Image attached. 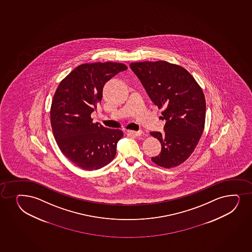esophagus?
Wrapping results in <instances>:
<instances>
[{
  "label": "esophagus",
  "mask_w": 252,
  "mask_h": 252,
  "mask_svg": "<svg viewBox=\"0 0 252 252\" xmlns=\"http://www.w3.org/2000/svg\"><path fill=\"white\" fill-rule=\"evenodd\" d=\"M127 133L128 135L131 136H140L143 132L142 131H133V130H127Z\"/></svg>",
  "instance_id": "1"
}]
</instances>
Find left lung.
Here are the masks:
<instances>
[{"label": "left lung", "instance_id": "1", "mask_svg": "<svg viewBox=\"0 0 252 252\" xmlns=\"http://www.w3.org/2000/svg\"><path fill=\"white\" fill-rule=\"evenodd\" d=\"M148 95L164 108L165 133L151 132L161 151L151 160L161 167L183 164L197 147L205 125L206 101L202 88L187 69L166 61L130 63Z\"/></svg>", "mask_w": 252, "mask_h": 252}]
</instances>
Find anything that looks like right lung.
<instances>
[{"instance_id":"add662e5","label":"right lung","mask_w":252,"mask_h":252,"mask_svg":"<svg viewBox=\"0 0 252 252\" xmlns=\"http://www.w3.org/2000/svg\"><path fill=\"white\" fill-rule=\"evenodd\" d=\"M127 67L122 63L96 62L73 69L55 91L50 108L53 133L67 159L85 171L109 164L124 133L93 123L91 114L102 98L105 83Z\"/></svg>"}]
</instances>
